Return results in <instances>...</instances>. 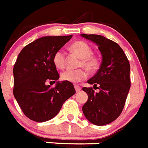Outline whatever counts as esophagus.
<instances>
[{"instance_id": "1", "label": "esophagus", "mask_w": 148, "mask_h": 148, "mask_svg": "<svg viewBox=\"0 0 148 148\" xmlns=\"http://www.w3.org/2000/svg\"><path fill=\"white\" fill-rule=\"evenodd\" d=\"M74 88H75V89H76V92H79V91L82 89L81 86H79V85H77V84L74 85Z\"/></svg>"}]
</instances>
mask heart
I'll return each mask as SVG.
<instances>
[{"label":"heart","mask_w":148,"mask_h":148,"mask_svg":"<svg viewBox=\"0 0 148 148\" xmlns=\"http://www.w3.org/2000/svg\"><path fill=\"white\" fill-rule=\"evenodd\" d=\"M73 52L78 55L81 60L78 66L84 67L87 71H93L99 65V58L96 54L92 53V49L87 43L83 41H77L70 46ZM66 55L62 49H59L53 56V62L55 66L59 69L64 68ZM86 77V72L84 69H66L61 74V79L63 81L69 82H79Z\"/></svg>","instance_id":"obj_1"}]
</instances>
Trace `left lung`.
Returning a JSON list of instances; mask_svg holds the SVG:
<instances>
[{"mask_svg":"<svg viewBox=\"0 0 148 148\" xmlns=\"http://www.w3.org/2000/svg\"><path fill=\"white\" fill-rule=\"evenodd\" d=\"M98 45L102 62L97 72L87 82L99 89L83 87L88 95L82 111L86 118L96 125H104L115 120L123 110L130 88V65L118 44L100 35L82 34Z\"/></svg>","mask_w":148,"mask_h":148,"instance_id":"1","label":"left lung"}]
</instances>
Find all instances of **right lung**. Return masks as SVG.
Returning <instances> with one entry per match:
<instances>
[{
  "mask_svg": "<svg viewBox=\"0 0 148 148\" xmlns=\"http://www.w3.org/2000/svg\"><path fill=\"white\" fill-rule=\"evenodd\" d=\"M72 37L44 36L26 45L13 67V95L23 114L30 120L43 122L54 117L64 102L76 93L69 82H56L59 74L53 56Z\"/></svg>",
  "mask_w": 148,
  "mask_h": 148,
  "instance_id": "1",
  "label": "right lung"
}]
</instances>
